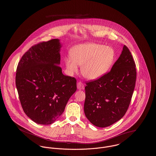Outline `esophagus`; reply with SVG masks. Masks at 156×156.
<instances>
[{"label": "esophagus", "mask_w": 156, "mask_h": 156, "mask_svg": "<svg viewBox=\"0 0 156 156\" xmlns=\"http://www.w3.org/2000/svg\"><path fill=\"white\" fill-rule=\"evenodd\" d=\"M77 88L79 90L84 89V85L81 82H78L77 83Z\"/></svg>", "instance_id": "esophagus-1"}]
</instances>
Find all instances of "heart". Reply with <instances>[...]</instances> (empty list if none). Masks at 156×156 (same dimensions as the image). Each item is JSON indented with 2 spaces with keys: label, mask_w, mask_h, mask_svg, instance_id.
Segmentation results:
<instances>
[{
  "label": "heart",
  "mask_w": 156,
  "mask_h": 156,
  "mask_svg": "<svg viewBox=\"0 0 156 156\" xmlns=\"http://www.w3.org/2000/svg\"><path fill=\"white\" fill-rule=\"evenodd\" d=\"M71 56L65 58L69 73H76L78 66L81 67L83 76L88 80H96L105 74L115 59L113 48L99 43L78 45L71 50Z\"/></svg>",
  "instance_id": "b5f03b06"
}]
</instances>
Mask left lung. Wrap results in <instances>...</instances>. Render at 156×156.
I'll return each mask as SVG.
<instances>
[{
  "label": "left lung",
  "mask_w": 156,
  "mask_h": 156,
  "mask_svg": "<svg viewBox=\"0 0 156 156\" xmlns=\"http://www.w3.org/2000/svg\"><path fill=\"white\" fill-rule=\"evenodd\" d=\"M135 67L131 52L123 45L111 71L97 80L86 83L84 113L92 124L105 127L123 117L135 87Z\"/></svg>",
  "instance_id": "8db88e82"
}]
</instances>
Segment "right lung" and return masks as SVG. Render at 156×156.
Segmentation results:
<instances>
[{
	"mask_svg": "<svg viewBox=\"0 0 156 156\" xmlns=\"http://www.w3.org/2000/svg\"><path fill=\"white\" fill-rule=\"evenodd\" d=\"M59 39L32 46L20 60L16 85L23 109L33 121L50 125L62 114L76 90V80L64 75L60 64Z\"/></svg>",
	"mask_w": 156,
	"mask_h": 156,
	"instance_id": "1",
	"label": "right lung"
}]
</instances>
